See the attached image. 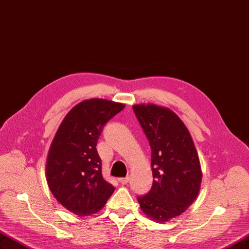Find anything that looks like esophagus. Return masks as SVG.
Returning <instances> with one entry per match:
<instances>
[{"instance_id": "34e87169", "label": "esophagus", "mask_w": 249, "mask_h": 249, "mask_svg": "<svg viewBox=\"0 0 249 249\" xmlns=\"http://www.w3.org/2000/svg\"><path fill=\"white\" fill-rule=\"evenodd\" d=\"M121 184H126L130 180V177H124V178H119L118 179Z\"/></svg>"}]
</instances>
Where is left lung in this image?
Here are the masks:
<instances>
[{"mask_svg": "<svg viewBox=\"0 0 249 249\" xmlns=\"http://www.w3.org/2000/svg\"><path fill=\"white\" fill-rule=\"evenodd\" d=\"M151 147L153 183L137 197L149 218L168 222L183 213L199 193L202 173L189 130L173 110L156 104L133 107Z\"/></svg>", "mask_w": 249, "mask_h": 249, "instance_id": "left-lung-1", "label": "left lung"}]
</instances>
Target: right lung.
I'll return each mask as SVG.
<instances>
[{"label":"right lung","instance_id":"obj_1","mask_svg":"<svg viewBox=\"0 0 249 249\" xmlns=\"http://www.w3.org/2000/svg\"><path fill=\"white\" fill-rule=\"evenodd\" d=\"M124 104L104 99L82 101L66 115L47 160V181L56 200L79 216L104 207L115 187L102 177L97 142L103 126Z\"/></svg>","mask_w":249,"mask_h":249}]
</instances>
